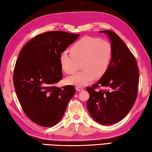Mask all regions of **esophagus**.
<instances>
[{"instance_id": "1", "label": "esophagus", "mask_w": 152, "mask_h": 152, "mask_svg": "<svg viewBox=\"0 0 152 152\" xmlns=\"http://www.w3.org/2000/svg\"><path fill=\"white\" fill-rule=\"evenodd\" d=\"M76 89L79 91H83V88H82V87H79V86H76Z\"/></svg>"}]
</instances>
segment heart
<instances>
[{"mask_svg":"<svg viewBox=\"0 0 152 152\" xmlns=\"http://www.w3.org/2000/svg\"><path fill=\"white\" fill-rule=\"evenodd\" d=\"M113 47L110 42L99 38L85 36L77 41L71 48V53L60 54L62 69L67 74H74L81 63L83 70L67 78L66 82L76 86H85L96 76L102 77L110 66Z\"/></svg>","mask_w":152,"mask_h":152,"instance_id":"b5f03b06","label":"heart"}]
</instances>
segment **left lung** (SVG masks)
Segmentation results:
<instances>
[{"mask_svg":"<svg viewBox=\"0 0 152 152\" xmlns=\"http://www.w3.org/2000/svg\"><path fill=\"white\" fill-rule=\"evenodd\" d=\"M108 34L113 47L110 66L96 83L88 87L89 94L87 108L92 118L104 125L121 121L133 108L137 96L139 68L132 53L115 32ZM100 86L106 90L96 91Z\"/></svg>","mask_w":152,"mask_h":152,"instance_id":"obj_1","label":"left lung"}]
</instances>
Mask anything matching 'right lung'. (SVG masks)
Instances as JSON below:
<instances>
[{
	"mask_svg": "<svg viewBox=\"0 0 152 152\" xmlns=\"http://www.w3.org/2000/svg\"><path fill=\"white\" fill-rule=\"evenodd\" d=\"M79 36L47 31L32 38L20 52L14 68L15 89L24 113L38 125L58 123L75 94L73 86L57 88L55 84L63 79L60 54Z\"/></svg>",
	"mask_w": 152,
	"mask_h": 152,
	"instance_id": "add662e5",
	"label": "right lung"
}]
</instances>
